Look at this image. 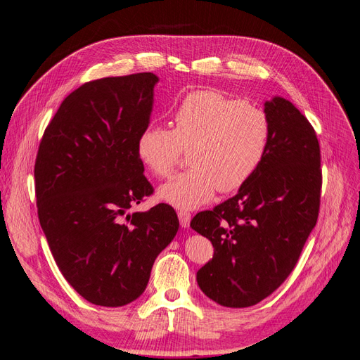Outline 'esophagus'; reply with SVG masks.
I'll use <instances>...</instances> for the list:
<instances>
[{
  "label": "esophagus",
  "mask_w": 360,
  "mask_h": 360,
  "mask_svg": "<svg viewBox=\"0 0 360 360\" xmlns=\"http://www.w3.org/2000/svg\"><path fill=\"white\" fill-rule=\"evenodd\" d=\"M178 217H179V222H181V226H188L190 225V220H191V214L188 213V211H184L181 210L178 213Z\"/></svg>",
  "instance_id": "1"
}]
</instances>
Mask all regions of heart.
I'll use <instances>...</instances> for the list:
<instances>
[{"mask_svg": "<svg viewBox=\"0 0 360 360\" xmlns=\"http://www.w3.org/2000/svg\"><path fill=\"white\" fill-rule=\"evenodd\" d=\"M272 138V124L263 109L216 89H198L181 100L173 129L147 126L136 150L155 176L167 178L190 150L193 165L160 187L167 204L191 210L204 205L216 190L236 191L260 169Z\"/></svg>", "mask_w": 360, "mask_h": 360, "instance_id": "b5f03b06", "label": "heart"}]
</instances>
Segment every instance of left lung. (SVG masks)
<instances>
[{"label": "left lung", "mask_w": 360, "mask_h": 360, "mask_svg": "<svg viewBox=\"0 0 360 360\" xmlns=\"http://www.w3.org/2000/svg\"><path fill=\"white\" fill-rule=\"evenodd\" d=\"M272 138L260 169L190 226L213 243L214 254L198 271V284L225 307H250L288 278L315 228L322 187L321 150L309 120L289 100L264 103Z\"/></svg>", "instance_id": "obj_1"}]
</instances>
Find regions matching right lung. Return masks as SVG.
<instances>
[{
    "label": "right lung",
    "instance_id": "right-lung-1",
    "mask_svg": "<svg viewBox=\"0 0 360 360\" xmlns=\"http://www.w3.org/2000/svg\"><path fill=\"white\" fill-rule=\"evenodd\" d=\"M156 82L153 72L86 82L62 101L36 155L42 231L65 280L96 306L140 297L179 228L167 204L127 213L153 195L136 144Z\"/></svg>",
    "mask_w": 360,
    "mask_h": 360
}]
</instances>
